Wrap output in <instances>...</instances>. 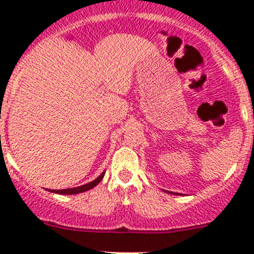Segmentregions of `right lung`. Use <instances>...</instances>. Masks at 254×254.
<instances>
[{
  "label": "right lung",
  "mask_w": 254,
  "mask_h": 254,
  "mask_svg": "<svg viewBox=\"0 0 254 254\" xmlns=\"http://www.w3.org/2000/svg\"><path fill=\"white\" fill-rule=\"evenodd\" d=\"M103 176H105V172H103L102 174L98 176L97 179H95V180H93V181H90L89 184H85V185H82V186H78V188L64 189V190H52V192H55V193H60V194H76V193H81V192L89 191V190H91L92 188H95V186L97 185V184L100 183L101 180H102Z\"/></svg>",
  "instance_id": "add662e5"
}]
</instances>
